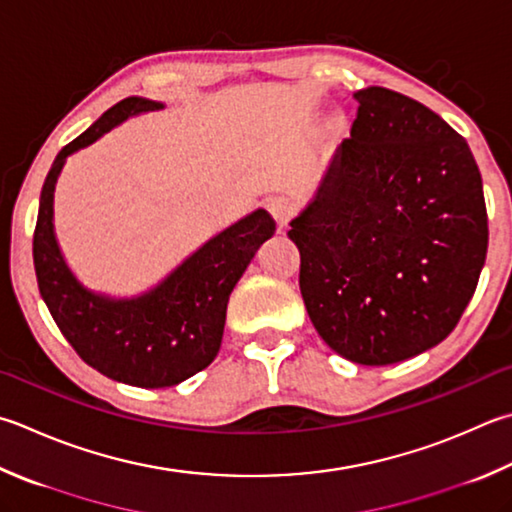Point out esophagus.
I'll list each match as a JSON object with an SVG mask.
<instances>
[{
    "label": "esophagus",
    "instance_id": "esophagus-1",
    "mask_svg": "<svg viewBox=\"0 0 512 512\" xmlns=\"http://www.w3.org/2000/svg\"><path fill=\"white\" fill-rule=\"evenodd\" d=\"M267 211L276 220L278 231H281L287 227L289 220L294 218V202L285 196H274L267 200Z\"/></svg>",
    "mask_w": 512,
    "mask_h": 512
}]
</instances>
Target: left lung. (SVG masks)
Returning a JSON list of instances; mask_svg holds the SVG:
<instances>
[{
  "instance_id": "1",
  "label": "left lung",
  "mask_w": 512,
  "mask_h": 512,
  "mask_svg": "<svg viewBox=\"0 0 512 512\" xmlns=\"http://www.w3.org/2000/svg\"><path fill=\"white\" fill-rule=\"evenodd\" d=\"M359 109L287 236L316 332L343 359L390 365L455 330L488 252L481 173L464 136L383 86Z\"/></svg>"
}]
</instances>
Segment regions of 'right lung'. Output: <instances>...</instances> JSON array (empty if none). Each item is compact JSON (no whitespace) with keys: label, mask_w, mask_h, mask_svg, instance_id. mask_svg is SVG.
Masks as SVG:
<instances>
[{"label":"right lung","mask_w":512,"mask_h":512,"mask_svg":"<svg viewBox=\"0 0 512 512\" xmlns=\"http://www.w3.org/2000/svg\"><path fill=\"white\" fill-rule=\"evenodd\" d=\"M162 104L127 98L57 153L44 180L33 234L37 287L53 321L77 356L113 381L169 388L205 370L223 341L231 289L272 238L274 218L258 209L189 256L165 283L131 301L86 292L64 265L53 234V189L69 153L98 140L129 115Z\"/></svg>","instance_id":"1"}]
</instances>
